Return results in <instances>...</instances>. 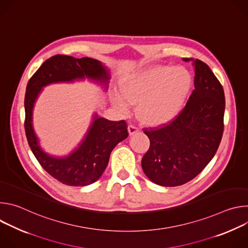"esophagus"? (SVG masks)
<instances>
[{
	"label": "esophagus",
	"instance_id": "esophagus-1",
	"mask_svg": "<svg viewBox=\"0 0 248 248\" xmlns=\"http://www.w3.org/2000/svg\"><path fill=\"white\" fill-rule=\"evenodd\" d=\"M127 129H128V133H129V135H132V134H134L136 131H138V127H137L135 124H128Z\"/></svg>",
	"mask_w": 248,
	"mask_h": 248
}]
</instances>
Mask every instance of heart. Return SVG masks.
Returning a JSON list of instances; mask_svg holds the SVG:
<instances>
[{"instance_id":"b5f03b06","label":"heart","mask_w":248,"mask_h":248,"mask_svg":"<svg viewBox=\"0 0 248 248\" xmlns=\"http://www.w3.org/2000/svg\"><path fill=\"white\" fill-rule=\"evenodd\" d=\"M192 84V76L185 66L152 67L123 80V94H116L115 103L123 112L129 109V102L138 103L141 121L163 124L181 113Z\"/></svg>"}]
</instances>
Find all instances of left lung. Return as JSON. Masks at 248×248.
Wrapping results in <instances>:
<instances>
[{"label":"left lung","mask_w":248,"mask_h":248,"mask_svg":"<svg viewBox=\"0 0 248 248\" xmlns=\"http://www.w3.org/2000/svg\"><path fill=\"white\" fill-rule=\"evenodd\" d=\"M192 61L195 68V89L186 107L169 124L144 129L150 147L141 166L147 178L162 186L194 179L215 156L224 131L222 84L202 61Z\"/></svg>","instance_id":"left-lung-1"}]
</instances>
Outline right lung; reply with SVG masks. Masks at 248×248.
<instances>
[{"mask_svg": "<svg viewBox=\"0 0 248 248\" xmlns=\"http://www.w3.org/2000/svg\"><path fill=\"white\" fill-rule=\"evenodd\" d=\"M85 78L108 88L110 73L95 59L56 55L45 61L29 79L24 98V128L32 153L54 179L70 186H85L95 183L107 167L115 146L128 135L125 121L113 122L94 115L86 135L69 155L55 157L43 151L32 126L33 107L39 93L51 83Z\"/></svg>", "mask_w": 248, "mask_h": 248, "instance_id": "1", "label": "right lung"}]
</instances>
